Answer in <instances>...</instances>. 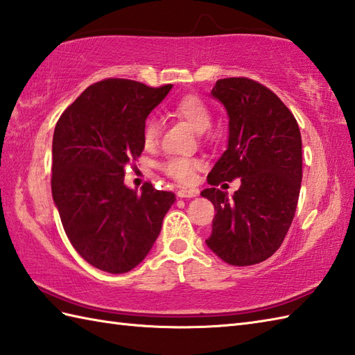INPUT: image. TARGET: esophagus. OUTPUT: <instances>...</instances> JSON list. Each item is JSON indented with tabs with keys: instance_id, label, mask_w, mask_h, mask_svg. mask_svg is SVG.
I'll return each mask as SVG.
<instances>
[{
	"instance_id": "obj_1",
	"label": "esophagus",
	"mask_w": 355,
	"mask_h": 355,
	"mask_svg": "<svg viewBox=\"0 0 355 355\" xmlns=\"http://www.w3.org/2000/svg\"><path fill=\"white\" fill-rule=\"evenodd\" d=\"M177 195L180 198H193L198 195V189H184L183 187V189H178Z\"/></svg>"
}]
</instances>
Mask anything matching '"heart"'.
Wrapping results in <instances>:
<instances>
[{
    "label": "heart",
    "mask_w": 355,
    "mask_h": 355,
    "mask_svg": "<svg viewBox=\"0 0 355 355\" xmlns=\"http://www.w3.org/2000/svg\"><path fill=\"white\" fill-rule=\"evenodd\" d=\"M173 112H175L180 119H183L184 122L198 134L207 131L210 122H212V114H210L207 105L197 96L182 97V99L173 105ZM158 137H160V122H158L155 117H149L145 125H143V145L146 148H153L158 141ZM198 166L200 162L195 160V158L173 157L169 158L168 162H164L163 171L180 183H189L192 182L195 169H197Z\"/></svg>",
    "instance_id": "heart-1"
}]
</instances>
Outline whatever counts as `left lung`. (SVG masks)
I'll use <instances>...</instances> for the list:
<instances>
[{
	"label": "left lung",
	"instance_id": "left-lung-1",
	"mask_svg": "<svg viewBox=\"0 0 355 355\" xmlns=\"http://www.w3.org/2000/svg\"><path fill=\"white\" fill-rule=\"evenodd\" d=\"M212 97L229 116L227 149L207 175L201 192L215 207L207 247L230 266L268 259L288 232L302 183V139L284 102L247 78L216 80ZM241 178L229 199L216 186Z\"/></svg>",
	"mask_w": 355,
	"mask_h": 355
}]
</instances>
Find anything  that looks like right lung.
<instances>
[{"label":"right lung","mask_w":355,"mask_h":355,"mask_svg":"<svg viewBox=\"0 0 355 355\" xmlns=\"http://www.w3.org/2000/svg\"><path fill=\"white\" fill-rule=\"evenodd\" d=\"M172 85L130 79L88 87L53 134L51 193L71 245L93 267L126 273L146 258L175 195L146 183L125 186V168L140 157L149 112Z\"/></svg>","instance_id":"add662e5"}]
</instances>
